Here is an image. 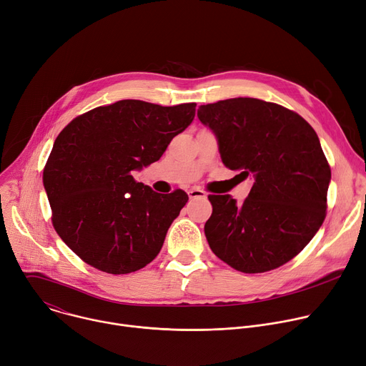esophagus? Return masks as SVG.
<instances>
[{"instance_id":"34e87169","label":"esophagus","mask_w":366,"mask_h":366,"mask_svg":"<svg viewBox=\"0 0 366 366\" xmlns=\"http://www.w3.org/2000/svg\"><path fill=\"white\" fill-rule=\"evenodd\" d=\"M187 194H189L190 199H205L207 198V193L201 189H190L187 192Z\"/></svg>"}]
</instances>
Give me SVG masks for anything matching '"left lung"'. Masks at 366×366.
Segmentation results:
<instances>
[{"mask_svg":"<svg viewBox=\"0 0 366 366\" xmlns=\"http://www.w3.org/2000/svg\"><path fill=\"white\" fill-rule=\"evenodd\" d=\"M222 164L252 179L247 198L209 194L205 236L232 268L257 274L293 259L312 240L327 209L331 170L315 130L296 112L257 98L201 105Z\"/></svg>","mask_w":366,"mask_h":366,"instance_id":"left-lung-1","label":"left lung"}]
</instances>
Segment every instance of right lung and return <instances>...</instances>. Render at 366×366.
<instances>
[{"label": "right lung", "instance_id": "obj_1", "mask_svg": "<svg viewBox=\"0 0 366 366\" xmlns=\"http://www.w3.org/2000/svg\"><path fill=\"white\" fill-rule=\"evenodd\" d=\"M194 107L123 99L76 117L55 139L44 187L55 232L80 259L129 274L159 254L189 196L157 193L132 174L161 158Z\"/></svg>", "mask_w": 366, "mask_h": 366}]
</instances>
